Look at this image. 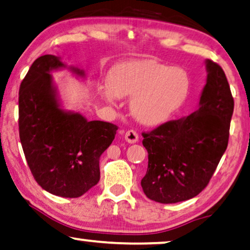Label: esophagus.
Listing matches in <instances>:
<instances>
[{"instance_id": "34e87169", "label": "esophagus", "mask_w": 250, "mask_h": 250, "mask_svg": "<svg viewBox=\"0 0 250 250\" xmlns=\"http://www.w3.org/2000/svg\"><path fill=\"white\" fill-rule=\"evenodd\" d=\"M125 139L129 144H135L138 142V134L135 130H128L125 135Z\"/></svg>"}]
</instances>
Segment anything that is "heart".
<instances>
[{
    "instance_id": "obj_1",
    "label": "heart",
    "mask_w": 250,
    "mask_h": 250,
    "mask_svg": "<svg viewBox=\"0 0 250 250\" xmlns=\"http://www.w3.org/2000/svg\"><path fill=\"white\" fill-rule=\"evenodd\" d=\"M107 84L101 89L102 98L113 105L116 97H132V115L147 125L167 121L184 105L189 92V79L184 69L149 58L115 64L108 72Z\"/></svg>"
}]
</instances>
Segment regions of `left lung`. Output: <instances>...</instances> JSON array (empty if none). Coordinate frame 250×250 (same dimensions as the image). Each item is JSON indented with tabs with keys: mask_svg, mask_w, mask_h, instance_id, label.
I'll return each mask as SVG.
<instances>
[{
	"mask_svg": "<svg viewBox=\"0 0 250 250\" xmlns=\"http://www.w3.org/2000/svg\"><path fill=\"white\" fill-rule=\"evenodd\" d=\"M206 69L197 111L143 134L148 167L141 184L153 201L176 204L197 197L228 147L234 101L221 66L207 59Z\"/></svg>",
	"mask_w": 250,
	"mask_h": 250,
	"instance_id": "8db88e82",
	"label": "left lung"
}]
</instances>
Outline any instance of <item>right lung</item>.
<instances>
[{
  "mask_svg": "<svg viewBox=\"0 0 250 250\" xmlns=\"http://www.w3.org/2000/svg\"><path fill=\"white\" fill-rule=\"evenodd\" d=\"M68 68L80 78L84 71L44 55L33 62L19 89V137L33 177L46 192L79 198L101 178L99 158L112 144L118 127L88 121L62 107L50 73Z\"/></svg>",
  "mask_w": 250,
  "mask_h": 250,
  "instance_id": "1",
  "label": "right lung"
}]
</instances>
